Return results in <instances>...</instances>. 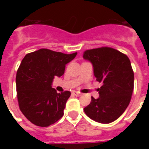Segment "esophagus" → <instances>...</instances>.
Returning <instances> with one entry per match:
<instances>
[{
  "label": "esophagus",
  "mask_w": 149,
  "mask_h": 149,
  "mask_svg": "<svg viewBox=\"0 0 149 149\" xmlns=\"http://www.w3.org/2000/svg\"><path fill=\"white\" fill-rule=\"evenodd\" d=\"M72 94L76 96V97H79V96H81V93H78V92H72Z\"/></svg>",
  "instance_id": "34e87169"
}]
</instances>
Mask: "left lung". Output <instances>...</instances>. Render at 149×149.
I'll list each match as a JSON object with an SVG mask.
<instances>
[{"label":"left lung","instance_id":"obj_1","mask_svg":"<svg viewBox=\"0 0 149 149\" xmlns=\"http://www.w3.org/2000/svg\"><path fill=\"white\" fill-rule=\"evenodd\" d=\"M83 57L93 65L99 98L92 97L84 109L85 114L95 121L109 124L118 119L130 103L134 88V72L127 56L110 47L84 51Z\"/></svg>","mask_w":149,"mask_h":149}]
</instances>
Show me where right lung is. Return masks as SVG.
<instances>
[{
	"label": "right lung",
	"instance_id": "right-lung-1",
	"mask_svg": "<svg viewBox=\"0 0 149 149\" xmlns=\"http://www.w3.org/2000/svg\"><path fill=\"white\" fill-rule=\"evenodd\" d=\"M77 54L40 49L26 54L22 60L16 77L18 104L33 125L48 127L63 116L71 93H57L51 85L54 77H61L66 64Z\"/></svg>",
	"mask_w": 149,
	"mask_h": 149
}]
</instances>
